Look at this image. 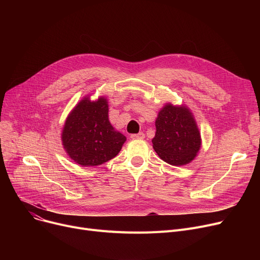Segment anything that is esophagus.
<instances>
[{"label": "esophagus", "instance_id": "esophagus-1", "mask_svg": "<svg viewBox=\"0 0 260 260\" xmlns=\"http://www.w3.org/2000/svg\"><path fill=\"white\" fill-rule=\"evenodd\" d=\"M145 137V135L143 133H138V134H133L131 135L132 139H143Z\"/></svg>", "mask_w": 260, "mask_h": 260}]
</instances>
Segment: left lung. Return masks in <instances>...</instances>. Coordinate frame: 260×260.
I'll list each match as a JSON object with an SVG mask.
<instances>
[{
	"label": "left lung",
	"mask_w": 260,
	"mask_h": 260,
	"mask_svg": "<svg viewBox=\"0 0 260 260\" xmlns=\"http://www.w3.org/2000/svg\"><path fill=\"white\" fill-rule=\"evenodd\" d=\"M158 156L172 166H183L198 153L201 139L196 122L186 107L168 104L156 119V135L152 140Z\"/></svg>",
	"instance_id": "1"
}]
</instances>
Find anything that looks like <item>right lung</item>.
<instances>
[{
	"label": "right lung",
	"instance_id": "add662e5",
	"mask_svg": "<svg viewBox=\"0 0 260 260\" xmlns=\"http://www.w3.org/2000/svg\"><path fill=\"white\" fill-rule=\"evenodd\" d=\"M126 138L116 132L108 120L104 98L82 100L68 116L62 141L70 157L82 167L100 166L116 157Z\"/></svg>",
	"mask_w": 260,
	"mask_h": 260
}]
</instances>
